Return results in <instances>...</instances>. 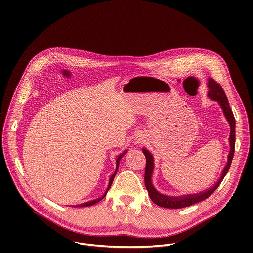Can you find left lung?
Wrapping results in <instances>:
<instances>
[{"mask_svg":"<svg viewBox=\"0 0 253 253\" xmlns=\"http://www.w3.org/2000/svg\"><path fill=\"white\" fill-rule=\"evenodd\" d=\"M207 87H208L207 97L213 101H216L219 104L221 110L230 126V135H229L230 150H229V154L227 157V163H226L225 167L223 168L222 173H221L219 179L217 180V182H216L213 186H211L209 189H206L205 191L197 193V194H189V195L179 196V197L168 196V195H164V194L160 193L154 187V185L152 183V174L154 171V158H153L152 154L149 152V150H147L146 148H143L142 151L146 157V167H145V176H144V181H145V186H146V189L148 191V194H149L151 200L160 207L172 208V209L183 208V207L193 205L197 202H200V201L208 198L220 185L221 181L225 177V175L227 174L229 167L231 165L233 155H234V146H235V119H234L233 113L229 107L227 97H226L223 89L221 88V86L218 83H216L212 78H208Z\"/></svg>","mask_w":253,"mask_h":253,"instance_id":"obj_1","label":"left lung"}]
</instances>
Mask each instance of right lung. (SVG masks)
I'll return each instance as SVG.
<instances>
[{
    "label": "right lung",
    "mask_w": 253,
    "mask_h": 253,
    "mask_svg": "<svg viewBox=\"0 0 253 253\" xmlns=\"http://www.w3.org/2000/svg\"><path fill=\"white\" fill-rule=\"evenodd\" d=\"M127 153V150H125L123 153H121L118 157H117V159H116V169H115V172L111 175V177H110V179H109V184H108V187H107V190L105 191V193L101 196V197H99V198H97V199H94V200H91V201H88V202H85V203H83V204H80V205H77L76 207H85V206H91V205H94V204H96V203H98L99 201H101L105 196H106V194H107V192H108V190L110 189V187H111V185H112V183H113V180H114V177H115V175H116V173H117V170H118V167H119V162H120V160H121V158L125 155Z\"/></svg>",
    "instance_id": "obj_1"
}]
</instances>
